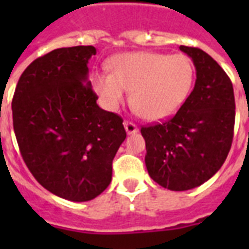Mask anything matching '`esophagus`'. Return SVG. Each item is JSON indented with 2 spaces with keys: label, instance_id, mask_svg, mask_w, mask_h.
Listing matches in <instances>:
<instances>
[{
  "label": "esophagus",
  "instance_id": "34e87169",
  "mask_svg": "<svg viewBox=\"0 0 249 249\" xmlns=\"http://www.w3.org/2000/svg\"><path fill=\"white\" fill-rule=\"evenodd\" d=\"M124 126H125V130L128 134H136L138 132V128H137V125L132 121H124Z\"/></svg>",
  "mask_w": 249,
  "mask_h": 249
}]
</instances>
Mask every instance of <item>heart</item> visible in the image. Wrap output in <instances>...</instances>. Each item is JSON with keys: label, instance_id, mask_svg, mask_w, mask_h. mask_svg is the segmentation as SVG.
I'll list each match as a JSON object with an SVG mask.
<instances>
[{"label": "heart", "instance_id": "obj_1", "mask_svg": "<svg viewBox=\"0 0 249 249\" xmlns=\"http://www.w3.org/2000/svg\"><path fill=\"white\" fill-rule=\"evenodd\" d=\"M109 73H94L95 93L109 109H116L132 93V106L142 119L163 120L173 115L189 95L194 80L191 60L183 54L134 52L115 56Z\"/></svg>", "mask_w": 249, "mask_h": 249}]
</instances>
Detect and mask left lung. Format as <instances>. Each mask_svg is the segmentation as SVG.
I'll return each instance as SVG.
<instances>
[{"label": "left lung", "mask_w": 249, "mask_h": 249, "mask_svg": "<svg viewBox=\"0 0 249 249\" xmlns=\"http://www.w3.org/2000/svg\"><path fill=\"white\" fill-rule=\"evenodd\" d=\"M193 59L196 81L177 113L161 124L142 126L150 177L172 191L203 185L230 151L235 99L226 72L201 49L179 46Z\"/></svg>", "instance_id": "8db88e82"}]
</instances>
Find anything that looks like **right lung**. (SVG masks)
Segmentation results:
<instances>
[{"label":"right lung","mask_w":249,"mask_h":249,"mask_svg":"<svg viewBox=\"0 0 249 249\" xmlns=\"http://www.w3.org/2000/svg\"><path fill=\"white\" fill-rule=\"evenodd\" d=\"M94 46L60 48L25 68L14 93L13 124L24 163L56 196L88 201L107 189L126 138L123 119L97 105L88 80Z\"/></svg>","instance_id":"add662e5"}]
</instances>
